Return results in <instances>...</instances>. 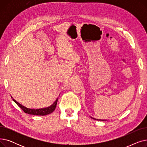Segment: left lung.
<instances>
[{
    "instance_id": "obj_1",
    "label": "left lung",
    "mask_w": 147,
    "mask_h": 147,
    "mask_svg": "<svg viewBox=\"0 0 147 147\" xmlns=\"http://www.w3.org/2000/svg\"><path fill=\"white\" fill-rule=\"evenodd\" d=\"M92 119H94V120H99V121H104V120H101V119H95V118H93V117H90Z\"/></svg>"
}]
</instances>
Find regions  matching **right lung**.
Returning a JSON list of instances; mask_svg holds the SVG:
<instances>
[{
    "instance_id": "right-lung-1",
    "label": "right lung",
    "mask_w": 147,
    "mask_h": 147,
    "mask_svg": "<svg viewBox=\"0 0 147 147\" xmlns=\"http://www.w3.org/2000/svg\"><path fill=\"white\" fill-rule=\"evenodd\" d=\"M11 98H12V96H11ZM58 99V98L55 100V101L54 102L51 106L46 107V108H43V109H28V108L23 106L22 105L18 103L16 101V100H15L14 99H13V101L15 103H16L26 113L32 114V115H48V114L52 113L54 110H55L56 106H57Z\"/></svg>"
}]
</instances>
